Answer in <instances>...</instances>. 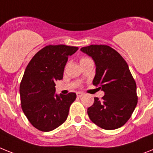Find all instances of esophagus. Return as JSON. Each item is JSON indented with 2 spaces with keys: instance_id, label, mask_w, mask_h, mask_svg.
<instances>
[{
  "instance_id": "esophagus-1",
  "label": "esophagus",
  "mask_w": 153,
  "mask_h": 153,
  "mask_svg": "<svg viewBox=\"0 0 153 153\" xmlns=\"http://www.w3.org/2000/svg\"><path fill=\"white\" fill-rule=\"evenodd\" d=\"M84 95V93H82V92H77L76 93V96L78 97V98H80V97H82Z\"/></svg>"
}]
</instances>
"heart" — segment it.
I'll use <instances>...</instances> for the list:
<instances>
[{
	"label": "heart",
	"instance_id": "1",
	"mask_svg": "<svg viewBox=\"0 0 153 153\" xmlns=\"http://www.w3.org/2000/svg\"><path fill=\"white\" fill-rule=\"evenodd\" d=\"M88 61H91V60L90 59L87 58V57H83V58H81V59H80V61H79V62H80V64H81V63L86 62H88Z\"/></svg>",
	"mask_w": 153,
	"mask_h": 153
}]
</instances>
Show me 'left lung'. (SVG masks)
<instances>
[{"label":"left lung","mask_w":153,"mask_h":153,"mask_svg":"<svg viewBox=\"0 0 153 153\" xmlns=\"http://www.w3.org/2000/svg\"><path fill=\"white\" fill-rule=\"evenodd\" d=\"M95 63L93 84L105 92L102 100L94 98L88 108L91 120L105 130H115L127 123L137 103V87L123 57L107 45L80 48Z\"/></svg>","instance_id":"obj_1"}]
</instances>
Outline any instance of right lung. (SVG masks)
<instances>
[{
	"instance_id": "right-lung-1",
	"label": "right lung",
	"mask_w": 153,
	"mask_h": 153,
	"mask_svg": "<svg viewBox=\"0 0 153 153\" xmlns=\"http://www.w3.org/2000/svg\"><path fill=\"white\" fill-rule=\"evenodd\" d=\"M77 47L48 45L30 60L20 84L21 105L30 123L41 131H51L62 124L76 94L55 93L56 80L63 77L68 57Z\"/></svg>"
}]
</instances>
